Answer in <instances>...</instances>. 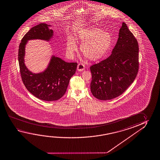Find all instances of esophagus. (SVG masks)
Instances as JSON below:
<instances>
[{"instance_id":"esophagus-1","label":"esophagus","mask_w":160,"mask_h":160,"mask_svg":"<svg viewBox=\"0 0 160 160\" xmlns=\"http://www.w3.org/2000/svg\"><path fill=\"white\" fill-rule=\"evenodd\" d=\"M85 68V65L83 63H80L78 65V70L79 71H83Z\"/></svg>"}]
</instances>
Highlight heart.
<instances>
[{
    "label": "heart",
    "instance_id": "heart-1",
    "mask_svg": "<svg viewBox=\"0 0 160 160\" xmlns=\"http://www.w3.org/2000/svg\"><path fill=\"white\" fill-rule=\"evenodd\" d=\"M76 40L81 44V52L92 61L99 60L104 58L112 43V37L110 33L97 27H91L81 31L76 37ZM77 48L74 40L69 39L66 45L68 52L72 54Z\"/></svg>",
    "mask_w": 160,
    "mask_h": 160
}]
</instances>
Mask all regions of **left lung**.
I'll use <instances>...</instances> for the list:
<instances>
[{
    "mask_svg": "<svg viewBox=\"0 0 160 160\" xmlns=\"http://www.w3.org/2000/svg\"><path fill=\"white\" fill-rule=\"evenodd\" d=\"M137 40L123 22L119 38L109 58L90 66L92 94L102 100L122 94L136 78L139 69Z\"/></svg>",
    "mask_w": 160,
    "mask_h": 160,
    "instance_id": "left-lung-1",
    "label": "left lung"
}]
</instances>
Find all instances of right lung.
Masks as SVG:
<instances>
[{
    "label": "right lung",
    "mask_w": 160,
    "mask_h": 160,
    "mask_svg": "<svg viewBox=\"0 0 160 160\" xmlns=\"http://www.w3.org/2000/svg\"><path fill=\"white\" fill-rule=\"evenodd\" d=\"M50 26L40 23L32 27L22 39L18 49L19 65L24 86L34 97L49 102L63 97L78 66L76 62H66L60 58L52 56L47 69L42 73H32L27 68L24 60L27 42L34 39L48 41L53 36L52 29L48 28Z\"/></svg>",
    "instance_id": "right-lung-1"
}]
</instances>
